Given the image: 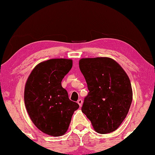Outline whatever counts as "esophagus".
<instances>
[{
	"label": "esophagus",
	"instance_id": "34e87169",
	"mask_svg": "<svg viewBox=\"0 0 155 155\" xmlns=\"http://www.w3.org/2000/svg\"><path fill=\"white\" fill-rule=\"evenodd\" d=\"M77 103L78 104V105H79L80 107H81L82 104H83V100H81V99H79V100L77 101Z\"/></svg>",
	"mask_w": 155,
	"mask_h": 155
}]
</instances>
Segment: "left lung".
I'll return each instance as SVG.
<instances>
[{"instance_id": "left-lung-1", "label": "left lung", "mask_w": 155, "mask_h": 155, "mask_svg": "<svg viewBox=\"0 0 155 155\" xmlns=\"http://www.w3.org/2000/svg\"><path fill=\"white\" fill-rule=\"evenodd\" d=\"M79 68L89 91L82 112L97 133L113 132L126 117L132 101L127 74L116 61L107 57L81 59Z\"/></svg>"}]
</instances>
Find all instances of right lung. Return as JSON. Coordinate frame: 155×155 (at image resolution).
Wrapping results in <instances>:
<instances>
[{
    "mask_svg": "<svg viewBox=\"0 0 155 155\" xmlns=\"http://www.w3.org/2000/svg\"><path fill=\"white\" fill-rule=\"evenodd\" d=\"M71 67L70 59H50L39 63L27 79L24 91L27 112L35 125L46 134L63 135L79 107L69 99L61 85Z\"/></svg>",
    "mask_w": 155,
    "mask_h": 155,
    "instance_id": "obj_1",
    "label": "right lung"
}]
</instances>
